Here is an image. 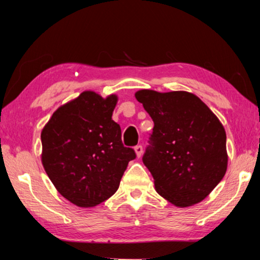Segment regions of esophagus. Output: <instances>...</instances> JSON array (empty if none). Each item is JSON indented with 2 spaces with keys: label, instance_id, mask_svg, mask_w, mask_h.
Instances as JSON below:
<instances>
[{
  "label": "esophagus",
  "instance_id": "obj_1",
  "mask_svg": "<svg viewBox=\"0 0 260 260\" xmlns=\"http://www.w3.org/2000/svg\"><path fill=\"white\" fill-rule=\"evenodd\" d=\"M134 150H135V153H137V156L141 157V155L143 153V147L141 145H138V146H135Z\"/></svg>",
  "mask_w": 260,
  "mask_h": 260
}]
</instances>
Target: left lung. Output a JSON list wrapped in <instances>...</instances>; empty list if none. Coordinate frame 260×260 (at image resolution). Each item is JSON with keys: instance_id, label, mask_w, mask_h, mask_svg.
Masks as SVG:
<instances>
[{"instance_id": "obj_1", "label": "left lung", "mask_w": 260, "mask_h": 260, "mask_svg": "<svg viewBox=\"0 0 260 260\" xmlns=\"http://www.w3.org/2000/svg\"><path fill=\"white\" fill-rule=\"evenodd\" d=\"M135 98L154 121L142 161L156 191L176 207L201 202L226 172L222 123L192 93L141 90Z\"/></svg>"}]
</instances>
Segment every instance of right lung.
Masks as SVG:
<instances>
[{"label": "right lung", "instance_id": "right-lung-1", "mask_svg": "<svg viewBox=\"0 0 260 260\" xmlns=\"http://www.w3.org/2000/svg\"><path fill=\"white\" fill-rule=\"evenodd\" d=\"M117 96L94 92L60 106L42 131V164L61 196L78 207L100 204L118 190L128 162L137 157L112 120Z\"/></svg>", "mask_w": 260, "mask_h": 260}]
</instances>
